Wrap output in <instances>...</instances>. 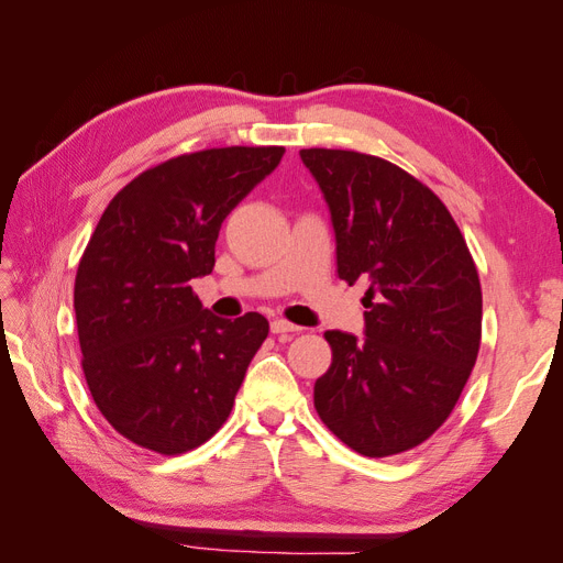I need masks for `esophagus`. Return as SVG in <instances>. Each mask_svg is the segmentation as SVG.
<instances>
[{"mask_svg":"<svg viewBox=\"0 0 563 563\" xmlns=\"http://www.w3.org/2000/svg\"><path fill=\"white\" fill-rule=\"evenodd\" d=\"M269 329H272V333H277V335H284V333H298V331H302L300 327H296V323L286 321V319H272V321H269Z\"/></svg>","mask_w":563,"mask_h":563,"instance_id":"esophagus-1","label":"esophagus"}]
</instances>
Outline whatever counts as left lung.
<instances>
[{"instance_id": "8db88e82", "label": "left lung", "mask_w": 563, "mask_h": 563, "mask_svg": "<svg viewBox=\"0 0 563 563\" xmlns=\"http://www.w3.org/2000/svg\"><path fill=\"white\" fill-rule=\"evenodd\" d=\"M335 232L338 277L368 282L364 340L327 331L314 383L323 424L352 451L397 455L430 439L482 343V284L455 220L428 185L380 157L300 150Z\"/></svg>"}]
</instances>
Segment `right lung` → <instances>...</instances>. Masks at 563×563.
Here are the masks:
<instances>
[{
	"instance_id": "right-lung-1",
	"label": "right lung",
	"mask_w": 563,
	"mask_h": 563,
	"mask_svg": "<svg viewBox=\"0 0 563 563\" xmlns=\"http://www.w3.org/2000/svg\"><path fill=\"white\" fill-rule=\"evenodd\" d=\"M282 157L277 145L180 155L100 216L75 279L81 368L98 411L133 444L178 455L228 420L269 323L211 314L190 282L211 275L220 225Z\"/></svg>"
}]
</instances>
